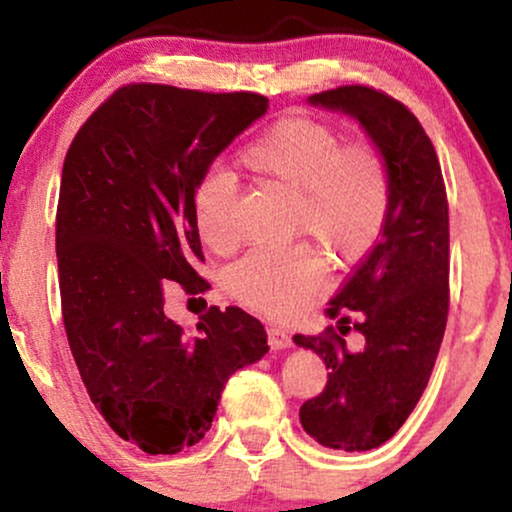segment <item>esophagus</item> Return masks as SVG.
<instances>
[{
    "instance_id": "34e87169",
    "label": "esophagus",
    "mask_w": 512,
    "mask_h": 512,
    "mask_svg": "<svg viewBox=\"0 0 512 512\" xmlns=\"http://www.w3.org/2000/svg\"><path fill=\"white\" fill-rule=\"evenodd\" d=\"M269 334V346H272L274 351H281V349H291L293 342H291V334L279 330V327H269L267 330Z\"/></svg>"
}]
</instances>
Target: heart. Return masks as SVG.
Returning <instances> with one entry per match:
<instances>
[{"label": "heart", "mask_w": 512, "mask_h": 512, "mask_svg": "<svg viewBox=\"0 0 512 512\" xmlns=\"http://www.w3.org/2000/svg\"><path fill=\"white\" fill-rule=\"evenodd\" d=\"M240 163L296 192L293 228L320 240L339 260L363 257L383 231L392 180L378 146L344 144L342 134L322 122L286 117L245 146ZM236 202L231 173L211 168L199 178L192 197L195 226L214 252L236 248ZM322 281L325 267L308 245L255 250L228 276L233 298L269 317L301 313Z\"/></svg>", "instance_id": "b5f03b06"}]
</instances>
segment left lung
I'll return each instance as SVG.
<instances>
[{
    "label": "left lung",
    "mask_w": 512,
    "mask_h": 512,
    "mask_svg": "<svg viewBox=\"0 0 512 512\" xmlns=\"http://www.w3.org/2000/svg\"><path fill=\"white\" fill-rule=\"evenodd\" d=\"M310 105L354 117L390 168V211L375 248L327 305L337 330L293 342L330 368L320 395L301 407L308 436L332 450L363 452L390 440L424 395L448 322L450 223L431 139L395 98L368 86L315 93ZM346 312L357 322L348 327ZM364 334L351 352L343 337Z\"/></svg>",
    "instance_id": "1"
}]
</instances>
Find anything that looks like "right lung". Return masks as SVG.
Wrapping results in <instances>:
<instances>
[{
    "instance_id": "1",
    "label": "right lung",
    "mask_w": 512,
    "mask_h": 512,
    "mask_svg": "<svg viewBox=\"0 0 512 512\" xmlns=\"http://www.w3.org/2000/svg\"><path fill=\"white\" fill-rule=\"evenodd\" d=\"M267 108L260 93L129 84L64 158L55 248L69 349L108 426L149 455L199 443L228 378L269 351L262 322L233 305H211L195 334L163 313L166 281L209 289L195 187Z\"/></svg>"
}]
</instances>
